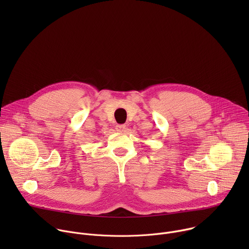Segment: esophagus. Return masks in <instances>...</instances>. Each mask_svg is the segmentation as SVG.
<instances>
[{
    "label": "esophagus",
    "instance_id": "esophagus-1",
    "mask_svg": "<svg viewBox=\"0 0 249 249\" xmlns=\"http://www.w3.org/2000/svg\"><path fill=\"white\" fill-rule=\"evenodd\" d=\"M115 129H116V131H117V132H124V130L126 129V125L118 124V125H116Z\"/></svg>",
    "mask_w": 249,
    "mask_h": 249
}]
</instances>
